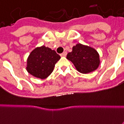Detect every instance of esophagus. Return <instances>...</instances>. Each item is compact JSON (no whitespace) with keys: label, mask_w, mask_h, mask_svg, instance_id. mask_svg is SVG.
Segmentation results:
<instances>
[{"label":"esophagus","mask_w":124,"mask_h":124,"mask_svg":"<svg viewBox=\"0 0 124 124\" xmlns=\"http://www.w3.org/2000/svg\"><path fill=\"white\" fill-rule=\"evenodd\" d=\"M67 52H63L62 54H60V55H61V57H64V56H66V55H67Z\"/></svg>","instance_id":"obj_1"}]
</instances>
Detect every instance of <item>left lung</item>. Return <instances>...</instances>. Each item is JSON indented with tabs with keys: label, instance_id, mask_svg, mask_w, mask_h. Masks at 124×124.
<instances>
[{
	"label": "left lung",
	"instance_id": "8db88e82",
	"mask_svg": "<svg viewBox=\"0 0 124 124\" xmlns=\"http://www.w3.org/2000/svg\"><path fill=\"white\" fill-rule=\"evenodd\" d=\"M67 59L70 60L76 70L82 74L94 71L100 63L98 52L92 47L80 43L72 47V51L68 53Z\"/></svg>",
	"mask_w": 124,
	"mask_h": 124
}]
</instances>
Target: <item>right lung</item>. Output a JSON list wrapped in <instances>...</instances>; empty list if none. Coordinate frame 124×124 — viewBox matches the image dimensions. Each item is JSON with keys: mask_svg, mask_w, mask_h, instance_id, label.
I'll list each match as a JSON object with an SVG mask.
<instances>
[{"mask_svg": "<svg viewBox=\"0 0 124 124\" xmlns=\"http://www.w3.org/2000/svg\"><path fill=\"white\" fill-rule=\"evenodd\" d=\"M60 58L55 50L48 47H37L28 57L26 70L34 77L45 79L53 72L55 63Z\"/></svg>", "mask_w": 124, "mask_h": 124, "instance_id": "obj_1", "label": "right lung"}]
</instances>
